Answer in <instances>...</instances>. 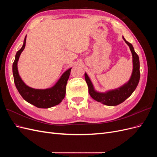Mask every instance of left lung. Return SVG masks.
<instances>
[{
    "mask_svg": "<svg viewBox=\"0 0 157 157\" xmlns=\"http://www.w3.org/2000/svg\"><path fill=\"white\" fill-rule=\"evenodd\" d=\"M123 39L125 40L126 43L130 47L132 54L133 65H134L132 77L127 84L120 88L112 90V91H109L106 93H99L94 90L93 85L87 74H84L85 80H86L88 86V92L91 97L96 101L109 106H115L124 101L128 97L131 96L133 92L136 90L140 78V60L138 55L136 53L132 44L126 41L124 37H123Z\"/></svg>",
    "mask_w": 157,
    "mask_h": 157,
    "instance_id": "1",
    "label": "left lung"
}]
</instances>
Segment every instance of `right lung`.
<instances>
[{
	"label": "right lung",
	"mask_w": 157,
	"mask_h": 157,
	"mask_svg": "<svg viewBox=\"0 0 157 157\" xmlns=\"http://www.w3.org/2000/svg\"><path fill=\"white\" fill-rule=\"evenodd\" d=\"M26 43V36L21 48L17 52L12 65L13 80L16 87L26 101L39 108L47 109L58 105L65 96L66 84L69 79L71 68L66 71L54 87L45 90H38L27 86L20 77L17 71V61Z\"/></svg>",
	"instance_id": "right-lung-1"
}]
</instances>
